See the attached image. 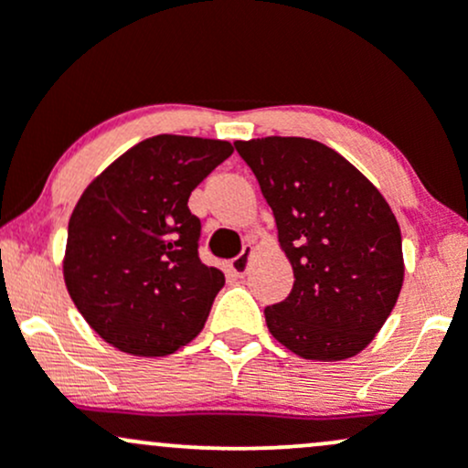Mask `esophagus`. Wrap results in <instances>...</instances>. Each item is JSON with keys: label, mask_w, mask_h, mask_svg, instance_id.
Wrapping results in <instances>:
<instances>
[{"label": "esophagus", "mask_w": 468, "mask_h": 468, "mask_svg": "<svg viewBox=\"0 0 468 468\" xmlns=\"http://www.w3.org/2000/svg\"><path fill=\"white\" fill-rule=\"evenodd\" d=\"M250 249H244L239 252L238 257H235V260H230V264H229V268H230V272H233L235 277H244L246 275V271H249V260H250Z\"/></svg>", "instance_id": "34e87169"}]
</instances>
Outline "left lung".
Returning <instances> with one entry per match:
<instances>
[{"mask_svg":"<svg viewBox=\"0 0 468 468\" xmlns=\"http://www.w3.org/2000/svg\"><path fill=\"white\" fill-rule=\"evenodd\" d=\"M294 272L283 302L264 310L282 346L310 361L358 354L402 288V239L389 204L335 149L310 138L238 141Z\"/></svg>","mask_w":468,"mask_h":468,"instance_id":"left-lung-1","label":"left lung"}]
</instances>
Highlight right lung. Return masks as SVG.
<instances>
[{
	"label": "right lung",
	"mask_w": 468,
	"mask_h": 468,
	"mask_svg": "<svg viewBox=\"0 0 468 468\" xmlns=\"http://www.w3.org/2000/svg\"><path fill=\"white\" fill-rule=\"evenodd\" d=\"M230 154L227 141L160 133L83 191L68 224L63 277L79 313L110 346L166 356L204 327L224 275L202 264V224L186 204Z\"/></svg>",
	"instance_id": "1"
}]
</instances>
